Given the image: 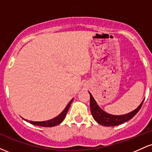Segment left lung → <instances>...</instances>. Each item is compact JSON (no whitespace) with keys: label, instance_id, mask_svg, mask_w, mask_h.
Here are the masks:
<instances>
[{"label":"left lung","instance_id":"left-lung-1","mask_svg":"<svg viewBox=\"0 0 152 152\" xmlns=\"http://www.w3.org/2000/svg\"><path fill=\"white\" fill-rule=\"evenodd\" d=\"M90 94V108H91V112L92 116L95 121L99 124L102 125L104 126H117V125L121 124L124 123L131 118H132L137 114L138 111L142 107L143 102H144V99L141 103V104L134 111H131L130 113L128 114H123V115H112L106 113L104 111L102 108H100L95 99H94L93 96L89 92Z\"/></svg>","mask_w":152,"mask_h":152}]
</instances>
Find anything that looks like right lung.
Returning a JSON list of instances; mask_svg holds the SVG:
<instances>
[{"instance_id":"add662e5","label":"right lung","mask_w":152,"mask_h":152,"mask_svg":"<svg viewBox=\"0 0 152 152\" xmlns=\"http://www.w3.org/2000/svg\"><path fill=\"white\" fill-rule=\"evenodd\" d=\"M74 99H72L70 101V102L68 104V105L66 106V108L64 109V111L61 113L58 116H57L56 117L52 118V119L48 120V121H28L27 119H23L25 121L29 122V123L32 124L36 125V126H43V127H51V126H57V125L60 124L61 122L64 121V118H65L66 114H67L68 111H69V107H70L71 103H72Z\"/></svg>"}]
</instances>
